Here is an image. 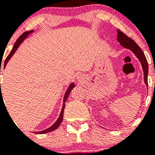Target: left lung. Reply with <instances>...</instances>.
Segmentation results:
<instances>
[{
	"instance_id": "left-lung-1",
	"label": "left lung",
	"mask_w": 155,
	"mask_h": 155,
	"mask_svg": "<svg viewBox=\"0 0 155 155\" xmlns=\"http://www.w3.org/2000/svg\"><path fill=\"white\" fill-rule=\"evenodd\" d=\"M118 35H117V40L119 41L120 44L122 46L130 50L133 53L136 55V57L139 59L140 62L141 63L142 68L143 71V78L146 85L147 86V74H148V64H147V59L145 57L144 53L142 50L137 46L136 42H134L132 39L127 36L120 30H117Z\"/></svg>"
}]
</instances>
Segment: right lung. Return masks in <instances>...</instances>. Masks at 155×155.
Returning a JSON list of instances; mask_svg holds the SVG:
<instances>
[{
	"mask_svg": "<svg viewBox=\"0 0 155 155\" xmlns=\"http://www.w3.org/2000/svg\"><path fill=\"white\" fill-rule=\"evenodd\" d=\"M32 30H31V31H25V32H24V33L22 34V35H21V36H19L18 39H17V41L15 42V45H14L13 46V49H12V50L11 51V53H9V55L7 57L6 60H5V66H6V64H8V61L10 60L11 57L13 56V54L15 53V51L17 50V49L18 48L19 45L21 44V42H23V40H24L25 38H26L27 36H28V35H29V33H31V32H32ZM0 73H1V69H0ZM1 84V83H0ZM74 87V83H72V84H71V85L69 86V87H68V89L67 90V91H66L65 93V95H64V104H63V107H62V110H61V115H60V117L58 118V120H57V122H56L55 124H53L52 127H50V128L46 129V130H45L43 131H40V132H35L37 134H46V133H50L51 132V131L54 130H56L57 128H58V127L60 126V124H61V122H62L63 120V116H64V108H65V102H66V100L68 99V96H69L70 93H71V90L73 89ZM2 95V94H1Z\"/></svg>",
	"mask_w": 155,
	"mask_h": 155,
	"instance_id": "add662e5",
	"label": "right lung"
}]
</instances>
